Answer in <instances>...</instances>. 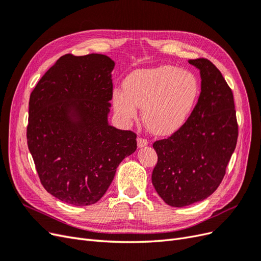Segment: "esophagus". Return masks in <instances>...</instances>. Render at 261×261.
Returning a JSON list of instances; mask_svg holds the SVG:
<instances>
[{
	"instance_id": "esophagus-1",
	"label": "esophagus",
	"mask_w": 261,
	"mask_h": 261,
	"mask_svg": "<svg viewBox=\"0 0 261 261\" xmlns=\"http://www.w3.org/2000/svg\"><path fill=\"white\" fill-rule=\"evenodd\" d=\"M147 145H148V140L147 139H145L143 137H138L137 138V146H138V148H143V147H145Z\"/></svg>"
}]
</instances>
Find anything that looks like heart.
Here are the masks:
<instances>
[{"label":"heart","instance_id":"b5f03b06","mask_svg":"<svg viewBox=\"0 0 261 261\" xmlns=\"http://www.w3.org/2000/svg\"><path fill=\"white\" fill-rule=\"evenodd\" d=\"M123 87L124 91H113L115 112L128 122L136 118L137 107H143L147 128L159 136L171 135L186 123L199 94L196 76L174 66L136 70Z\"/></svg>","mask_w":261,"mask_h":261}]
</instances>
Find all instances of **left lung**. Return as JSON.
Returning <instances> with one entry per match:
<instances>
[{
	"instance_id": "8db88e82",
	"label": "left lung",
	"mask_w": 261,
	"mask_h": 261,
	"mask_svg": "<svg viewBox=\"0 0 261 261\" xmlns=\"http://www.w3.org/2000/svg\"><path fill=\"white\" fill-rule=\"evenodd\" d=\"M199 69L201 91L181 127L153 148L152 185L165 203L185 207L209 197L222 181L239 136L233 92L207 59L189 60Z\"/></svg>"
}]
</instances>
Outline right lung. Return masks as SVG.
<instances>
[{"mask_svg":"<svg viewBox=\"0 0 261 261\" xmlns=\"http://www.w3.org/2000/svg\"><path fill=\"white\" fill-rule=\"evenodd\" d=\"M114 65L103 54H65L30 94L27 144L39 178L74 206L100 200L118 164L137 148L135 133L108 122Z\"/></svg>","mask_w":261,"mask_h":261,"instance_id":"add662e5","label":"right lung"}]
</instances>
